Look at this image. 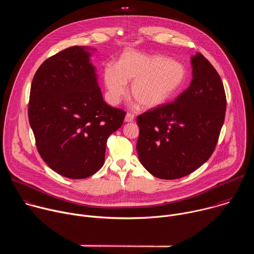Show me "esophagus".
<instances>
[{
	"label": "esophagus",
	"mask_w": 254,
	"mask_h": 254,
	"mask_svg": "<svg viewBox=\"0 0 254 254\" xmlns=\"http://www.w3.org/2000/svg\"><path fill=\"white\" fill-rule=\"evenodd\" d=\"M133 120H134V116L132 114H127L126 115V118H125L126 123H131V122H133Z\"/></svg>",
	"instance_id": "34e87169"
}]
</instances>
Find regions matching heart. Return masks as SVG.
Returning <instances> with one entry per match:
<instances>
[{"mask_svg": "<svg viewBox=\"0 0 254 254\" xmlns=\"http://www.w3.org/2000/svg\"><path fill=\"white\" fill-rule=\"evenodd\" d=\"M187 71L183 64L163 55H150L135 50L126 51L116 65L103 69L107 100L120 102L131 82L130 93L143 108L165 103L184 85Z\"/></svg>", "mask_w": 254, "mask_h": 254, "instance_id": "heart-1", "label": "heart"}]
</instances>
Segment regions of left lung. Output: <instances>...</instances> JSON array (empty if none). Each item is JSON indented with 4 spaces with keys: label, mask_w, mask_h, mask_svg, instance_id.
I'll return each mask as SVG.
<instances>
[{
    "label": "left lung",
    "mask_w": 254,
    "mask_h": 254,
    "mask_svg": "<svg viewBox=\"0 0 254 254\" xmlns=\"http://www.w3.org/2000/svg\"><path fill=\"white\" fill-rule=\"evenodd\" d=\"M191 63L190 86L173 102L136 118L139 162L160 179L185 177L207 162L224 123L226 95L218 72L201 53Z\"/></svg>",
    "instance_id": "8db88e82"
}]
</instances>
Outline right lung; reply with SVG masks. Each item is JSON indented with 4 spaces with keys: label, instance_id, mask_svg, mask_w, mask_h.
Masks as SVG:
<instances>
[{
    "label": "right lung",
    "instance_id": "right-lung-1",
    "mask_svg": "<svg viewBox=\"0 0 254 254\" xmlns=\"http://www.w3.org/2000/svg\"><path fill=\"white\" fill-rule=\"evenodd\" d=\"M85 47L72 46L46 59L33 77L28 118L44 162L70 179H85L104 163L108 136L126 112L108 105Z\"/></svg>",
    "mask_w": 254,
    "mask_h": 254
}]
</instances>
